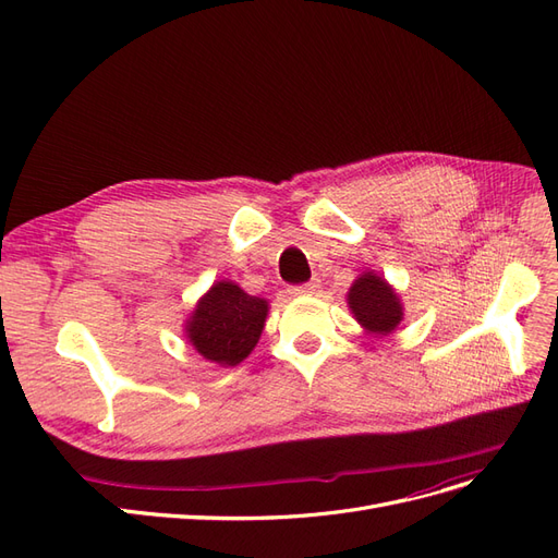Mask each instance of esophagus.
I'll return each mask as SVG.
<instances>
[{
  "label": "esophagus",
  "mask_w": 558,
  "mask_h": 558,
  "mask_svg": "<svg viewBox=\"0 0 558 558\" xmlns=\"http://www.w3.org/2000/svg\"><path fill=\"white\" fill-rule=\"evenodd\" d=\"M316 289H318V283L310 281V283H302V286H293L291 293L293 295H312V293H316Z\"/></svg>",
  "instance_id": "34e87169"
}]
</instances>
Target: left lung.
Wrapping results in <instances>:
<instances>
[{"mask_svg": "<svg viewBox=\"0 0 558 558\" xmlns=\"http://www.w3.org/2000/svg\"><path fill=\"white\" fill-rule=\"evenodd\" d=\"M349 310L359 324L375 335H388L402 320V305L398 293L375 272H363L347 295Z\"/></svg>", "mask_w": 558, "mask_h": 558, "instance_id": "obj_1", "label": "left lung"}]
</instances>
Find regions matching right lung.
Listing matches in <instances>:
<instances>
[{"label":"right lung","instance_id":"obj_1","mask_svg":"<svg viewBox=\"0 0 558 558\" xmlns=\"http://www.w3.org/2000/svg\"><path fill=\"white\" fill-rule=\"evenodd\" d=\"M267 318V300L244 293L234 281H216L185 320L193 349L223 367L240 365L258 344Z\"/></svg>","mask_w":558,"mask_h":558}]
</instances>
